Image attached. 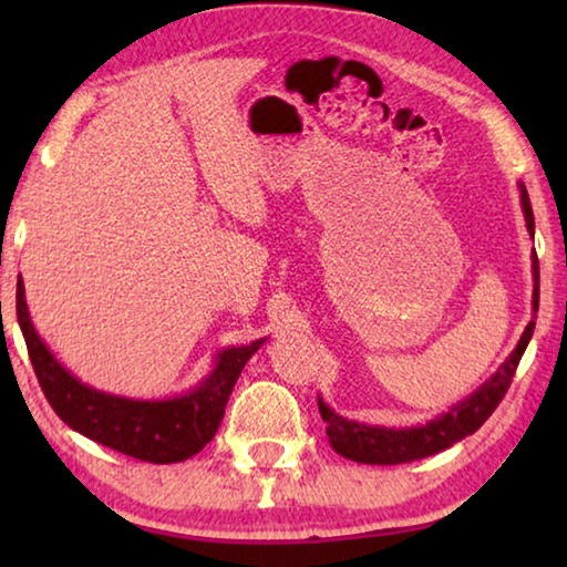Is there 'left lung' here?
<instances>
[{
	"label": "left lung",
	"mask_w": 567,
	"mask_h": 567,
	"mask_svg": "<svg viewBox=\"0 0 567 567\" xmlns=\"http://www.w3.org/2000/svg\"><path fill=\"white\" fill-rule=\"evenodd\" d=\"M520 199H523V213L527 233L535 235V219L530 197H527L525 185H520ZM537 302H540V265H537V255H533V310L537 312ZM535 320L527 322L525 332L517 340V348L511 352L495 375L480 385L473 395L457 402L455 408H450L445 415L430 420L427 425L420 427H378V425H364V422H354L338 415L318 398L320 415L324 420V430H328L330 445L338 455L354 460V463L364 465H400L412 463V460L430 457L435 453H443L450 445L460 443V440L473 435L483 422L493 415L495 408L501 405L507 388H511L513 375L520 364L523 352L527 342L533 338Z\"/></svg>",
	"instance_id": "obj_1"
}]
</instances>
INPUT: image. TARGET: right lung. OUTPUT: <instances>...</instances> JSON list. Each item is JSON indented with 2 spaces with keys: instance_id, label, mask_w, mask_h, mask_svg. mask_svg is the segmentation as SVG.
<instances>
[{
  "instance_id": "right-lung-1",
  "label": "right lung",
  "mask_w": 567,
  "mask_h": 567,
  "mask_svg": "<svg viewBox=\"0 0 567 567\" xmlns=\"http://www.w3.org/2000/svg\"><path fill=\"white\" fill-rule=\"evenodd\" d=\"M17 320L34 375L56 415L94 443L155 465L182 463L215 437L239 372L265 342L255 340L219 352L215 370L187 395L130 400L84 385L56 362L30 320L22 280L17 282Z\"/></svg>"
}]
</instances>
